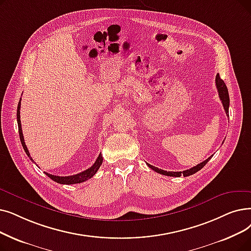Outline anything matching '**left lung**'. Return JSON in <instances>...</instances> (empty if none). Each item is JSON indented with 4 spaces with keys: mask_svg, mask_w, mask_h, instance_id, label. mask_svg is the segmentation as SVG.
I'll use <instances>...</instances> for the list:
<instances>
[{
    "mask_svg": "<svg viewBox=\"0 0 251 251\" xmlns=\"http://www.w3.org/2000/svg\"><path fill=\"white\" fill-rule=\"evenodd\" d=\"M215 85H216V88H217V92H219V96H220V100H222L223 102V105H224V108L226 111V116H228V105H230V97H228V92H227V88L225 84V82L221 79L220 77V74L216 75V78H215ZM213 156V155H212ZM210 156L208 159H206L205 161H203L202 163H200V164H198L197 166H194L192 167L191 169H188V170H184V171H165V170H162V169H159L155 166H152L151 164H148V166L152 169L154 171L160 173V174H163V176H176V177H179L181 176V174L183 176H192V174L196 173L197 171L201 170L206 164L207 162H208L211 157Z\"/></svg>",
    "mask_w": 251,
    "mask_h": 251,
    "instance_id": "left-lung-1",
    "label": "left lung"
}]
</instances>
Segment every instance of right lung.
<instances>
[{"label":"right lung","mask_w":251,"mask_h":251,"mask_svg":"<svg viewBox=\"0 0 251 251\" xmlns=\"http://www.w3.org/2000/svg\"><path fill=\"white\" fill-rule=\"evenodd\" d=\"M21 100V99H20ZM20 100L18 102V106H17V124H18V131H19V137H20V141H21V145H23L24 147V150L25 151V154L29 157V159L32 161L31 157L29 156V151L25 146V138H24V134H23V129H21V122H20ZM102 156L101 154H100V156L97 157L96 161L94 162V164L88 168L86 169L78 174H75V176H52V174H49L47 172L46 176H48V177H50L52 180L56 181L58 183H61V184H73V183H81L83 181H86L87 179H90L94 174L97 172V170L100 169V165L102 164Z\"/></svg>","instance_id":"right-lung-1"}]
</instances>
